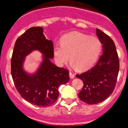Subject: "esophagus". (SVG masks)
<instances>
[{"mask_svg":"<svg viewBox=\"0 0 128 128\" xmlns=\"http://www.w3.org/2000/svg\"><path fill=\"white\" fill-rule=\"evenodd\" d=\"M69 76H70V78H71V79H74V78H75V74H73V73L71 72H69Z\"/></svg>","mask_w":128,"mask_h":128,"instance_id":"34e87169","label":"esophagus"}]
</instances>
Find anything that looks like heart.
Returning a JSON list of instances; mask_svg holds the SVG:
<instances>
[{
	"label": "heart",
	"mask_w": 128,
	"mask_h": 128,
	"mask_svg": "<svg viewBox=\"0 0 128 128\" xmlns=\"http://www.w3.org/2000/svg\"><path fill=\"white\" fill-rule=\"evenodd\" d=\"M61 46L53 47V54L55 62L63 66L71 60V66L84 70L90 67L97 60L102 50L99 38L79 32H71L61 38Z\"/></svg>",
	"instance_id": "heart-1"
}]
</instances>
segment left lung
<instances>
[{
    "label": "left lung",
    "instance_id": "8db88e82",
    "mask_svg": "<svg viewBox=\"0 0 128 128\" xmlns=\"http://www.w3.org/2000/svg\"><path fill=\"white\" fill-rule=\"evenodd\" d=\"M96 34L103 44V53L95 66L76 75L84 83L78 96L81 101L89 104L101 103L111 95L116 86L120 67L116 47L112 39L98 28Z\"/></svg>",
    "mask_w": 128,
    "mask_h": 128
}]
</instances>
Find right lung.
Wrapping results in <instances>:
<instances>
[{"instance_id": "right-lung-1", "label": "right lung", "mask_w": 128, "mask_h": 128, "mask_svg": "<svg viewBox=\"0 0 128 128\" xmlns=\"http://www.w3.org/2000/svg\"><path fill=\"white\" fill-rule=\"evenodd\" d=\"M53 44L46 39L43 28L28 29L16 40L11 62L12 75L18 92L25 100L40 107L54 103L59 96L58 88L69 80L68 72L51 61ZM34 51L42 54V61L36 71L25 70L26 57Z\"/></svg>"}]
</instances>
